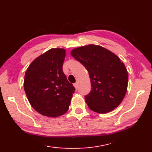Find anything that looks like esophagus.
I'll return each instance as SVG.
<instances>
[{"mask_svg":"<svg viewBox=\"0 0 152 152\" xmlns=\"http://www.w3.org/2000/svg\"><path fill=\"white\" fill-rule=\"evenodd\" d=\"M74 86H75V87L76 88V89H77V83H74Z\"/></svg>","mask_w":152,"mask_h":152,"instance_id":"34e87169","label":"esophagus"}]
</instances>
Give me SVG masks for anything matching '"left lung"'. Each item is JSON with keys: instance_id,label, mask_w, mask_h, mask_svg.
<instances>
[{"instance_id": "obj_1", "label": "left lung", "mask_w": 152, "mask_h": 152, "mask_svg": "<svg viewBox=\"0 0 152 152\" xmlns=\"http://www.w3.org/2000/svg\"><path fill=\"white\" fill-rule=\"evenodd\" d=\"M71 55L88 72L91 91L85 96L90 109L100 114L121 103L128 86V72L119 58L102 46L88 45L73 49Z\"/></svg>"}]
</instances>
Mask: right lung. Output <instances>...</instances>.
Masks as SVG:
<instances>
[{
  "label": "right lung",
  "instance_id": "add662e5",
  "mask_svg": "<svg viewBox=\"0 0 152 152\" xmlns=\"http://www.w3.org/2000/svg\"><path fill=\"white\" fill-rule=\"evenodd\" d=\"M63 49H51L36 58L27 69L24 91L31 105L43 115L60 116L69 110L75 88L63 72Z\"/></svg>",
  "mask_w": 152,
  "mask_h": 152
}]
</instances>
